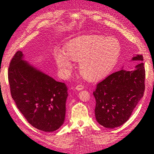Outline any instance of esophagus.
<instances>
[{
    "label": "esophagus",
    "instance_id": "esophagus-1",
    "mask_svg": "<svg viewBox=\"0 0 154 154\" xmlns=\"http://www.w3.org/2000/svg\"><path fill=\"white\" fill-rule=\"evenodd\" d=\"M83 85H77L76 87H75V89L77 90V91H81L83 89Z\"/></svg>",
    "mask_w": 154,
    "mask_h": 154
}]
</instances>
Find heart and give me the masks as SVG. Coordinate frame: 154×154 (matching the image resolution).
<instances>
[{
    "mask_svg": "<svg viewBox=\"0 0 154 154\" xmlns=\"http://www.w3.org/2000/svg\"><path fill=\"white\" fill-rule=\"evenodd\" d=\"M63 51L54 52L55 61L64 77L70 75L73 60L79 61V70L87 79H98L105 76L120 57L121 46L114 38L87 35L71 40Z\"/></svg>",
    "mask_w": 154,
    "mask_h": 154,
    "instance_id": "obj_1",
    "label": "heart"
}]
</instances>
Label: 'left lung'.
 Returning a JSON list of instances; mask_svg holds the SVG:
<instances>
[{
    "mask_svg": "<svg viewBox=\"0 0 154 154\" xmlns=\"http://www.w3.org/2000/svg\"><path fill=\"white\" fill-rule=\"evenodd\" d=\"M141 54L133 55L131 61H140L134 69L123 67L109 75L97 84L93 92L96 106V120L108 128L125 123L142 99L145 90V69Z\"/></svg>",
    "mask_w": 154,
    "mask_h": 154,
    "instance_id": "obj_1",
    "label": "left lung"
}]
</instances>
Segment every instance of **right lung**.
Returning a JSON list of instances; mask_svg holds the SVG:
<instances>
[{"label":"right lung","instance_id":"add662e5","mask_svg":"<svg viewBox=\"0 0 154 154\" xmlns=\"http://www.w3.org/2000/svg\"><path fill=\"white\" fill-rule=\"evenodd\" d=\"M8 81L12 99L32 126L51 132L63 125L68 96L64 83L25 61L21 51L11 61Z\"/></svg>","mask_w":154,"mask_h":154}]
</instances>
